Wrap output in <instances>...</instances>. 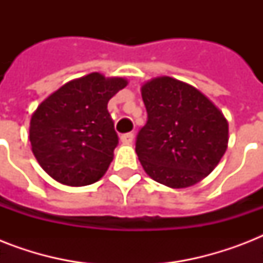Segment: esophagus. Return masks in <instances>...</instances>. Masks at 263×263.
<instances>
[{
    "label": "esophagus",
    "mask_w": 263,
    "mask_h": 263,
    "mask_svg": "<svg viewBox=\"0 0 263 263\" xmlns=\"http://www.w3.org/2000/svg\"><path fill=\"white\" fill-rule=\"evenodd\" d=\"M121 142L124 144H131L134 142V134L132 132H128V134H124L121 135Z\"/></svg>",
    "instance_id": "esophagus-1"
}]
</instances>
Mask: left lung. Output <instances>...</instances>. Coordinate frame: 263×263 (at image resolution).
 Segmentation results:
<instances>
[{"label":"left lung","mask_w":263,"mask_h":263,"mask_svg":"<svg viewBox=\"0 0 263 263\" xmlns=\"http://www.w3.org/2000/svg\"><path fill=\"white\" fill-rule=\"evenodd\" d=\"M147 123L136 136V154L157 183L185 188L216 168L228 147V121L210 99L169 76L142 87Z\"/></svg>","instance_id":"8db88e82"}]
</instances>
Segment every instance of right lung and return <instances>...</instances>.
I'll use <instances>...</instances> for the list:
<instances>
[{"instance_id": "right-lung-1", "label": "right lung", "mask_w": 263, "mask_h": 263, "mask_svg": "<svg viewBox=\"0 0 263 263\" xmlns=\"http://www.w3.org/2000/svg\"><path fill=\"white\" fill-rule=\"evenodd\" d=\"M127 84L123 78L92 72L64 84L34 111L32 153L55 181L82 187L105 175L119 143L107 102Z\"/></svg>"}]
</instances>
